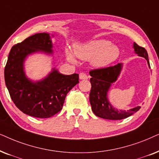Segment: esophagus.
<instances>
[{"instance_id":"1","label":"esophagus","mask_w":159,"mask_h":159,"mask_svg":"<svg viewBox=\"0 0 159 159\" xmlns=\"http://www.w3.org/2000/svg\"><path fill=\"white\" fill-rule=\"evenodd\" d=\"M79 78H80V79H81V80H85L88 78V75L84 73H80Z\"/></svg>"}]
</instances>
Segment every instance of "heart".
Returning <instances> with one entry per match:
<instances>
[{"label":"heart","mask_w":159,"mask_h":159,"mask_svg":"<svg viewBox=\"0 0 159 159\" xmlns=\"http://www.w3.org/2000/svg\"><path fill=\"white\" fill-rule=\"evenodd\" d=\"M75 54L81 60H89L93 58L92 64L98 67L107 66L117 60L120 54L118 46L111 45V43L106 40L93 41L84 46H75ZM70 61L74 58L71 54H67Z\"/></svg>","instance_id":"heart-1"}]
</instances>
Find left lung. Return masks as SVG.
Instances as JSON below:
<instances>
[{
	"instance_id": "obj_1",
	"label": "left lung",
	"mask_w": 159,
	"mask_h": 159,
	"mask_svg": "<svg viewBox=\"0 0 159 159\" xmlns=\"http://www.w3.org/2000/svg\"><path fill=\"white\" fill-rule=\"evenodd\" d=\"M135 53L139 56L145 58L148 64L150 66L148 55L145 48L134 43ZM121 70V64L114 65V66L102 67L91 70L89 71L90 82L92 84L89 101L92 105V111L98 117L109 120H121L126 118L132 114L136 113L140 109V106L125 111H118L113 108L109 103L107 99V93L111 84L116 81Z\"/></svg>"
}]
</instances>
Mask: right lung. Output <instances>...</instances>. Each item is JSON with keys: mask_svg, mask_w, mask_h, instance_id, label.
<instances>
[{"mask_svg": "<svg viewBox=\"0 0 159 159\" xmlns=\"http://www.w3.org/2000/svg\"><path fill=\"white\" fill-rule=\"evenodd\" d=\"M52 44L48 33H37L11 49L4 69V78L10 97L23 113L36 118H49L62 108L67 93L77 84L78 74L66 75L57 70L43 81L33 83L23 70L25 58L37 51L51 53Z\"/></svg>", "mask_w": 159, "mask_h": 159, "instance_id": "add662e5", "label": "right lung"}]
</instances>
